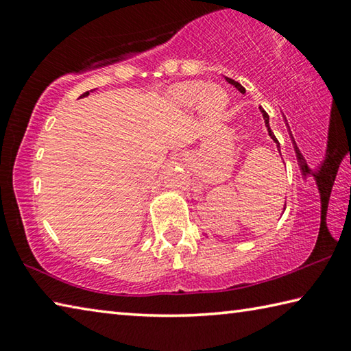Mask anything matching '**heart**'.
<instances>
[{
  "mask_svg": "<svg viewBox=\"0 0 351 351\" xmlns=\"http://www.w3.org/2000/svg\"><path fill=\"white\" fill-rule=\"evenodd\" d=\"M169 97L181 108H195L209 117H218L228 106V94L218 85H206L204 82H182L171 86Z\"/></svg>",
  "mask_w": 351,
  "mask_h": 351,
  "instance_id": "heart-1",
  "label": "heart"
}]
</instances>
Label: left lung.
Here are the masks:
<instances>
[{"label":"left lung","mask_w":351,"mask_h":351,"mask_svg":"<svg viewBox=\"0 0 351 351\" xmlns=\"http://www.w3.org/2000/svg\"><path fill=\"white\" fill-rule=\"evenodd\" d=\"M226 80H228L230 85H234L237 90H239L241 94H245L246 93V90L245 88H243L239 82H235V80H232V79H229V77H226ZM260 112L261 114H263V119H265V125H266V128H268V134H269V138L276 142V145H277V150L280 152V144H278V141L276 139V136H274V133L271 132V127H269V116H268V112H266L263 108H260Z\"/></svg>","instance_id":"1"}]
</instances>
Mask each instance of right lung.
<instances>
[{
    "instance_id": "1",
    "label": "right lung",
    "mask_w": 351,
    "mask_h": 351,
    "mask_svg": "<svg viewBox=\"0 0 351 351\" xmlns=\"http://www.w3.org/2000/svg\"><path fill=\"white\" fill-rule=\"evenodd\" d=\"M88 94H90V91H86V93H83V94H82V96H80V97H86V96H88Z\"/></svg>"
}]
</instances>
